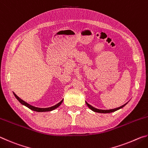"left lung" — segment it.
I'll use <instances>...</instances> for the list:
<instances>
[{
  "label": "left lung",
  "instance_id": "left-lung-1",
  "mask_svg": "<svg viewBox=\"0 0 148 148\" xmlns=\"http://www.w3.org/2000/svg\"><path fill=\"white\" fill-rule=\"evenodd\" d=\"M127 103L123 105V106H120L119 108H115V109H112V110H99V109H97V108H95L92 107V106H91V105L89 104L87 102H86V104L87 105V106H88L90 109H91V110H92V111L95 112H98V113H102V114H106V113H111V112H114L115 111H117V110H118L119 109L122 108L123 107H124L125 105H126Z\"/></svg>",
  "mask_w": 148,
  "mask_h": 148
}]
</instances>
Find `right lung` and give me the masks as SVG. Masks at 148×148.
Masks as SVG:
<instances>
[{
    "label": "right lung",
    "mask_w": 148,
    "mask_h": 148,
    "mask_svg": "<svg viewBox=\"0 0 148 148\" xmlns=\"http://www.w3.org/2000/svg\"><path fill=\"white\" fill-rule=\"evenodd\" d=\"M14 96L16 97V98L17 100H18L20 103L22 104L23 105H25V106H27V108H29V109L33 110V111L38 112L52 111V110H55L56 108H58V107L60 106V105L61 104L62 101H63V99H62L61 102H59L58 104H57L56 105H55V106H51V107H49V108H37V107H34V106H31V105H30L29 104L27 103L26 102H25L24 101H23V100L20 99L19 97H17V95L14 93Z\"/></svg>",
    "instance_id": "obj_1"
}]
</instances>
